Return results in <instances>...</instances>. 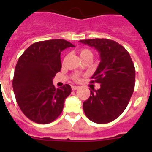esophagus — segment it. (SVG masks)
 <instances>
[{
    "instance_id": "34e87169",
    "label": "esophagus",
    "mask_w": 152,
    "mask_h": 152,
    "mask_svg": "<svg viewBox=\"0 0 152 152\" xmlns=\"http://www.w3.org/2000/svg\"><path fill=\"white\" fill-rule=\"evenodd\" d=\"M78 86H72V91H75V90H77V89H78Z\"/></svg>"
}]
</instances>
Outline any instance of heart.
I'll use <instances>...</instances> for the list:
<instances>
[{"instance_id":"obj_1","label":"heart","mask_w":152,"mask_h":152,"mask_svg":"<svg viewBox=\"0 0 152 152\" xmlns=\"http://www.w3.org/2000/svg\"><path fill=\"white\" fill-rule=\"evenodd\" d=\"M79 55H80V58H84L90 57L92 58H93V53L90 49H82L79 51ZM74 80L75 81H78L80 80V77H79V75H74L73 77H72Z\"/></svg>"}]
</instances>
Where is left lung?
Listing matches in <instances>:
<instances>
[{
	"instance_id": "8db88e82",
	"label": "left lung",
	"mask_w": 152,
	"mask_h": 152,
	"mask_svg": "<svg viewBox=\"0 0 152 152\" xmlns=\"http://www.w3.org/2000/svg\"><path fill=\"white\" fill-rule=\"evenodd\" d=\"M80 42L94 47L100 54V62L91 83H99V90L91 91L83 103L87 117L104 124L119 117L129 102L135 88V69L129 53L113 40L91 39Z\"/></svg>"
}]
</instances>
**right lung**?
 Wrapping results in <instances>:
<instances>
[{"instance_id": "right-lung-1", "label": "right lung", "mask_w": 152, "mask_h": 152, "mask_svg": "<svg viewBox=\"0 0 152 152\" xmlns=\"http://www.w3.org/2000/svg\"><path fill=\"white\" fill-rule=\"evenodd\" d=\"M75 47L64 39H50L32 44L16 65L13 88L16 100L24 115L39 124H48L61 113L64 102L72 92L64 84L56 89L52 79L60 72V55Z\"/></svg>"}]
</instances>
